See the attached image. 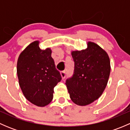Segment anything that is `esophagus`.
I'll list each match as a JSON object with an SVG mask.
<instances>
[{"instance_id": "34e87169", "label": "esophagus", "mask_w": 130, "mask_h": 130, "mask_svg": "<svg viewBox=\"0 0 130 130\" xmlns=\"http://www.w3.org/2000/svg\"><path fill=\"white\" fill-rule=\"evenodd\" d=\"M60 75H61V78L63 79V78H65V76H66V72H65V71H61V72H60Z\"/></svg>"}]
</instances>
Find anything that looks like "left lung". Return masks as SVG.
I'll list each match as a JSON object with an SVG mask.
<instances>
[{"label":"left lung","instance_id":"left-lung-1","mask_svg":"<svg viewBox=\"0 0 130 130\" xmlns=\"http://www.w3.org/2000/svg\"><path fill=\"white\" fill-rule=\"evenodd\" d=\"M72 56L74 72L65 84L75 104L88 105L99 99L107 86L111 72L109 58L105 50L91 41L86 50L72 52Z\"/></svg>","mask_w":130,"mask_h":130}]
</instances>
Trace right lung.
I'll use <instances>...</instances> for the list:
<instances>
[{"label":"right lung","mask_w":130,"mask_h":130,"mask_svg":"<svg viewBox=\"0 0 130 130\" xmlns=\"http://www.w3.org/2000/svg\"><path fill=\"white\" fill-rule=\"evenodd\" d=\"M39 43V41L32 42L21 53L17 73L26 99L35 105L44 107L53 99L54 87L61 77L56 69L52 50H41Z\"/></svg>","instance_id":"obj_1"}]
</instances>
